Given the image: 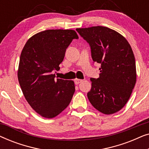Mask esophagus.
<instances>
[{
	"label": "esophagus",
	"instance_id": "1",
	"mask_svg": "<svg viewBox=\"0 0 149 149\" xmlns=\"http://www.w3.org/2000/svg\"><path fill=\"white\" fill-rule=\"evenodd\" d=\"M82 81H83V80H82V79H75V80H74V83H75V84H76V85H78V84H79V83H81V82H82Z\"/></svg>",
	"mask_w": 149,
	"mask_h": 149
}]
</instances>
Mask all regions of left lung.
I'll use <instances>...</instances> for the list:
<instances>
[{
	"label": "left lung",
	"mask_w": 149,
	"mask_h": 149,
	"mask_svg": "<svg viewBox=\"0 0 149 149\" xmlns=\"http://www.w3.org/2000/svg\"><path fill=\"white\" fill-rule=\"evenodd\" d=\"M91 49L93 62L101 64L99 78H91L87 97L102 113L120 111L129 100L136 81V61L127 40L104 26L77 28Z\"/></svg>",
	"instance_id": "obj_1"
}]
</instances>
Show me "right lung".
Masks as SVG:
<instances>
[{
    "instance_id": "1",
    "label": "right lung",
    "mask_w": 149,
    "mask_h": 149,
    "mask_svg": "<svg viewBox=\"0 0 149 149\" xmlns=\"http://www.w3.org/2000/svg\"><path fill=\"white\" fill-rule=\"evenodd\" d=\"M78 35L72 30H47L26 42L19 59L18 80L28 104L45 118L56 117L70 104L75 91L72 81L55 79L66 49Z\"/></svg>"
}]
</instances>
